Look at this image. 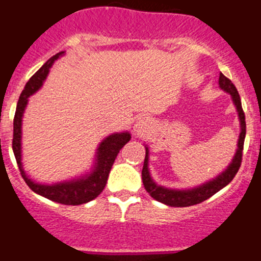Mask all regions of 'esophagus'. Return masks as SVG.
I'll return each instance as SVG.
<instances>
[{
  "label": "esophagus",
  "mask_w": 261,
  "mask_h": 261,
  "mask_svg": "<svg viewBox=\"0 0 261 261\" xmlns=\"http://www.w3.org/2000/svg\"><path fill=\"white\" fill-rule=\"evenodd\" d=\"M135 133H138V134H144V133H146V131L149 130V121H148V118H145V117H140L139 118L138 121H136V123H135Z\"/></svg>",
  "instance_id": "esophagus-1"
}]
</instances>
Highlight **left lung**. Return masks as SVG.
<instances>
[{"label":"left lung","instance_id":"8db88e82","mask_svg":"<svg viewBox=\"0 0 261 261\" xmlns=\"http://www.w3.org/2000/svg\"><path fill=\"white\" fill-rule=\"evenodd\" d=\"M219 87L223 89L224 92L228 93L232 97L233 105L236 106L237 113H239L240 125H241V133L239 136V143H237V150L234 154L233 159H232L231 164L227 167L226 171L222 172L219 176L213 178L212 181L205 182V184L196 186L194 189H186V190H173L167 189V187L159 186L153 181L149 172V149L145 146V159H144L143 171H141V177H143V184L146 191L149 192L151 198L155 199L159 203H163L169 206H191L195 204H199L201 201L206 200L211 196H213L216 192L223 189L224 186L229 184L236 176L239 172L240 166L242 162V150H244V141L245 135H246V122H245V113L242 111L241 99H240V94L237 92L236 87L233 83L224 76L223 74L219 75Z\"/></svg>","mask_w":261,"mask_h":261}]
</instances>
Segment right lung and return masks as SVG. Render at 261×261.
Returning <instances> with one entry per match:
<instances>
[{"mask_svg": "<svg viewBox=\"0 0 261 261\" xmlns=\"http://www.w3.org/2000/svg\"><path fill=\"white\" fill-rule=\"evenodd\" d=\"M65 52H60L50 57L47 62L33 75L29 82L25 85L24 90L21 92L19 98V102L16 106V112L14 117V138H12V150H14L15 158H16L17 167L20 169L21 177L27 182L28 186L37 192L38 195H42L49 200L56 203L65 204V205H80L88 201L93 200L103 191L106 184H107L108 174L113 166L116 156L120 153L126 143L131 139L130 134L126 133H115L112 135L107 136L102 143L99 144L97 149V158H95L94 167L92 172L87 173L85 176L79 178L71 179V181L58 182L53 185H42L38 182L32 181L29 176H27L21 163V122L22 115L27 108L28 98L34 94L37 90L40 89L43 82L47 77L49 69L52 67L53 62Z\"/></svg>", "mask_w": 261, "mask_h": 261, "instance_id": "obj_1", "label": "right lung"}]
</instances>
